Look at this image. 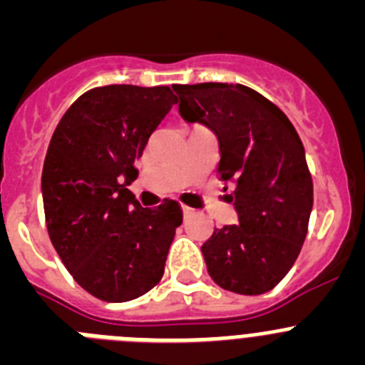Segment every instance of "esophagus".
Here are the masks:
<instances>
[{
  "label": "esophagus",
  "mask_w": 365,
  "mask_h": 365,
  "mask_svg": "<svg viewBox=\"0 0 365 365\" xmlns=\"http://www.w3.org/2000/svg\"><path fill=\"white\" fill-rule=\"evenodd\" d=\"M182 214L190 215V214H192V208H190V206H182Z\"/></svg>",
  "instance_id": "obj_1"
}]
</instances>
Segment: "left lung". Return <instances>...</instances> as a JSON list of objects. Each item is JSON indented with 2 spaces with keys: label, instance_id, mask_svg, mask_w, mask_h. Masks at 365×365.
I'll use <instances>...</instances> for the list:
<instances>
[{
  "label": "left lung",
  "instance_id": "1",
  "mask_svg": "<svg viewBox=\"0 0 365 365\" xmlns=\"http://www.w3.org/2000/svg\"><path fill=\"white\" fill-rule=\"evenodd\" d=\"M186 122L217 137V172L235 185L240 222L215 228L201 247L210 278L237 294L272 291L294 265L312 210V179L294 125L241 83L173 86Z\"/></svg>",
  "mask_w": 365,
  "mask_h": 365
}]
</instances>
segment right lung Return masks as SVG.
I'll return each instance as SVG.
<instances>
[{"instance_id": "right-lung-1", "label": "right lung", "mask_w": 365, "mask_h": 365, "mask_svg": "<svg viewBox=\"0 0 365 365\" xmlns=\"http://www.w3.org/2000/svg\"><path fill=\"white\" fill-rule=\"evenodd\" d=\"M177 98L168 86H104L58 122L41 173L45 221L66 269L95 298L130 302L160 282L182 222L177 201L143 208L135 160Z\"/></svg>"}]
</instances>
